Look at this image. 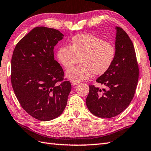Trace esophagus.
I'll return each mask as SVG.
<instances>
[{
	"label": "esophagus",
	"mask_w": 151,
	"mask_h": 151,
	"mask_svg": "<svg viewBox=\"0 0 151 151\" xmlns=\"http://www.w3.org/2000/svg\"><path fill=\"white\" fill-rule=\"evenodd\" d=\"M78 84V82H74V81H72L71 82V84L73 86H76Z\"/></svg>",
	"instance_id": "esophagus-1"
}]
</instances>
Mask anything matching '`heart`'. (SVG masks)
<instances>
[{
	"instance_id": "b5f03b06",
	"label": "heart",
	"mask_w": 151,
	"mask_h": 151,
	"mask_svg": "<svg viewBox=\"0 0 151 151\" xmlns=\"http://www.w3.org/2000/svg\"><path fill=\"white\" fill-rule=\"evenodd\" d=\"M70 45L60 47L56 53L59 63L69 69L77 63L81 65L67 70L66 77L74 82L88 79L94 74L102 75L110 69L116 57L113 44L93 34H78L74 36Z\"/></svg>"
}]
</instances>
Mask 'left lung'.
<instances>
[{"label":"left lung","instance_id":"8db88e82","mask_svg":"<svg viewBox=\"0 0 151 151\" xmlns=\"http://www.w3.org/2000/svg\"><path fill=\"white\" fill-rule=\"evenodd\" d=\"M116 57L110 69L96 82L107 90L89 85L86 103L95 116L114 117L121 114L132 101L139 77L138 63L132 41L123 28L116 27Z\"/></svg>","mask_w":151,"mask_h":151}]
</instances>
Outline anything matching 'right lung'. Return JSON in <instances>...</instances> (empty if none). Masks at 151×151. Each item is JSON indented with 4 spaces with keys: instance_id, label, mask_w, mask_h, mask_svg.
<instances>
[{
    "instance_id": "add662e5",
    "label": "right lung",
    "mask_w": 151,
    "mask_h": 151,
    "mask_svg": "<svg viewBox=\"0 0 151 151\" xmlns=\"http://www.w3.org/2000/svg\"><path fill=\"white\" fill-rule=\"evenodd\" d=\"M63 37L59 30L37 27L19 41L13 52V89L22 108L40 121L60 116L71 90L70 82L63 81L62 67L54 60V47Z\"/></svg>"
}]
</instances>
